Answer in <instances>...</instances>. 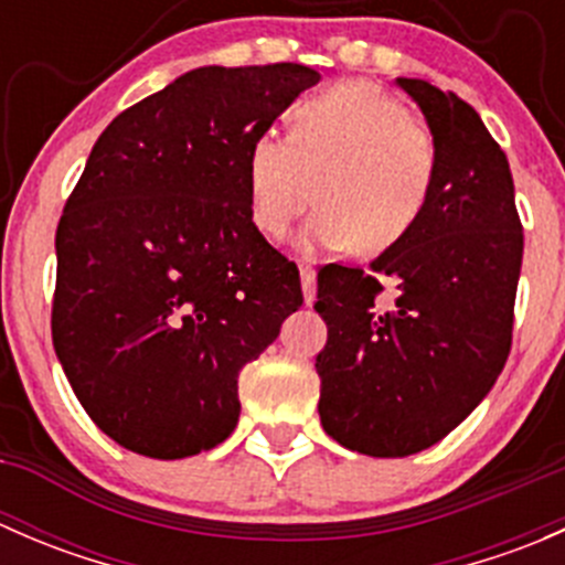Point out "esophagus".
Wrapping results in <instances>:
<instances>
[{"instance_id":"esophagus-1","label":"esophagus","mask_w":565,"mask_h":565,"mask_svg":"<svg viewBox=\"0 0 565 565\" xmlns=\"http://www.w3.org/2000/svg\"><path fill=\"white\" fill-rule=\"evenodd\" d=\"M300 284H303L306 306H311V303H315V298H317V273H315V267H309V265L300 267Z\"/></svg>"}]
</instances>
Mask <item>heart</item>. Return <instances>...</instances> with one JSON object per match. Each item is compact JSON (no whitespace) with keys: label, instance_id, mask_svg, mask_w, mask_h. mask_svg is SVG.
Returning <instances> with one entry per match:
<instances>
[{"label":"heart","instance_id":"obj_1","mask_svg":"<svg viewBox=\"0 0 565 565\" xmlns=\"http://www.w3.org/2000/svg\"><path fill=\"white\" fill-rule=\"evenodd\" d=\"M440 174L435 136L407 106L363 82L298 100L289 136L262 130L246 150L248 218L284 241L311 202L306 246L385 254L424 221Z\"/></svg>","mask_w":565,"mask_h":565}]
</instances>
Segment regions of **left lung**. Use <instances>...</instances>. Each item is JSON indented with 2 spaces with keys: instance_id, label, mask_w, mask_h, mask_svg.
Masks as SVG:
<instances>
[{
  "instance_id": "1",
  "label": "left lung",
  "mask_w": 565,
  "mask_h": 565,
  "mask_svg": "<svg viewBox=\"0 0 565 565\" xmlns=\"http://www.w3.org/2000/svg\"><path fill=\"white\" fill-rule=\"evenodd\" d=\"M424 111L440 174L424 221L363 267L328 265L315 309L319 420L344 448L409 457L483 402L511 350L522 224L509 158L478 111L424 78H396ZM388 275L399 295L376 300Z\"/></svg>"
}]
</instances>
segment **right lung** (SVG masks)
I'll list each match as a JSON object with an SVG mask.
<instances>
[{
	"instance_id": "1",
	"label": "right lung",
	"mask_w": 565,
	"mask_h": 565,
	"mask_svg": "<svg viewBox=\"0 0 565 565\" xmlns=\"http://www.w3.org/2000/svg\"><path fill=\"white\" fill-rule=\"evenodd\" d=\"M315 67H196L95 141L56 226L51 335L67 383L128 451H210L237 377L303 306L300 273L248 218L246 150Z\"/></svg>"
}]
</instances>
